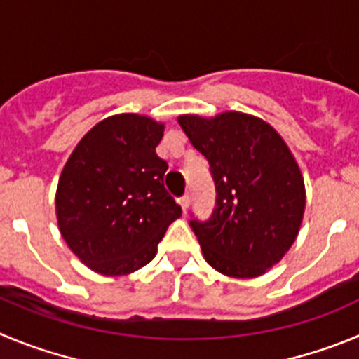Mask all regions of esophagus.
<instances>
[{"instance_id": "1", "label": "esophagus", "mask_w": 359, "mask_h": 359, "mask_svg": "<svg viewBox=\"0 0 359 359\" xmlns=\"http://www.w3.org/2000/svg\"><path fill=\"white\" fill-rule=\"evenodd\" d=\"M179 203H180V208H182V211H186V209L189 208V203H191V196H189V195L180 196Z\"/></svg>"}]
</instances>
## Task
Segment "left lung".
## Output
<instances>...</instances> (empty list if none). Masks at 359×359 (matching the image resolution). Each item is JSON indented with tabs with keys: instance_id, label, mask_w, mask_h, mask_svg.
<instances>
[{
	"instance_id": "1",
	"label": "left lung",
	"mask_w": 359,
	"mask_h": 359,
	"mask_svg": "<svg viewBox=\"0 0 359 359\" xmlns=\"http://www.w3.org/2000/svg\"><path fill=\"white\" fill-rule=\"evenodd\" d=\"M179 125L208 159L216 187L211 218L189 219L203 257L224 276H263L290 250L304 216L295 157L276 128L243 112L184 114Z\"/></svg>"
}]
</instances>
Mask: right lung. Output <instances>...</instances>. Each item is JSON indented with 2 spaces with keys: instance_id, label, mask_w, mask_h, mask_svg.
I'll return each instance as SVG.
<instances>
[{
  "instance_id": "add662e5",
  "label": "right lung",
  "mask_w": 359,
  "mask_h": 359,
  "mask_svg": "<svg viewBox=\"0 0 359 359\" xmlns=\"http://www.w3.org/2000/svg\"><path fill=\"white\" fill-rule=\"evenodd\" d=\"M164 125L140 114L105 118L83 135L60 173L55 211L60 234L83 264L127 276L150 263L180 215L156 154Z\"/></svg>"
}]
</instances>
